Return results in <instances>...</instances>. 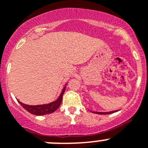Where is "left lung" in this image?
Wrapping results in <instances>:
<instances>
[{"mask_svg":"<svg viewBox=\"0 0 148 148\" xmlns=\"http://www.w3.org/2000/svg\"><path fill=\"white\" fill-rule=\"evenodd\" d=\"M119 111V110H114V111H110V112H93V113H96V114H112V113L116 112Z\"/></svg>","mask_w":148,"mask_h":148,"instance_id":"left-lung-1","label":"left lung"}]
</instances>
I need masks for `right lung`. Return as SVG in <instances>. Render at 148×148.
<instances>
[{
	"label": "right lung",
	"mask_w": 148,
	"mask_h": 148,
	"mask_svg": "<svg viewBox=\"0 0 148 148\" xmlns=\"http://www.w3.org/2000/svg\"><path fill=\"white\" fill-rule=\"evenodd\" d=\"M67 83L63 87V90H62L61 93H60L58 98L55 101H54L50 102V103H45V104H39V105H28V104L22 103L19 100L17 101L21 104L22 107L25 110H27L28 112H30V114H35V115H45V114H50V113H52L55 111H56L58 109V107H60L62 99H63V95L65 92V89H66Z\"/></svg>",
	"instance_id": "right-lung-1"
}]
</instances>
